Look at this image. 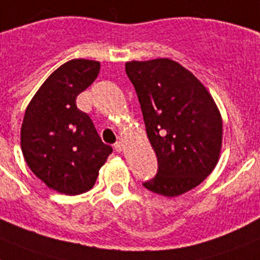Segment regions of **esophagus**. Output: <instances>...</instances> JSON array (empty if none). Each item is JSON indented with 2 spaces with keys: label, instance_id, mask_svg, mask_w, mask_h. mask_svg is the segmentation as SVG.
<instances>
[{
  "label": "esophagus",
  "instance_id": "1",
  "mask_svg": "<svg viewBox=\"0 0 260 260\" xmlns=\"http://www.w3.org/2000/svg\"><path fill=\"white\" fill-rule=\"evenodd\" d=\"M113 148H115V150H116V152H121V150L124 149V144L121 143V141H117V143H115Z\"/></svg>",
  "mask_w": 260,
  "mask_h": 260
}]
</instances>
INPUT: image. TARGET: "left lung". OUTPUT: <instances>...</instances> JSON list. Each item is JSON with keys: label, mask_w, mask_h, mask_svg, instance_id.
<instances>
[{"label": "left lung", "mask_w": 260, "mask_h": 260, "mask_svg": "<svg viewBox=\"0 0 260 260\" xmlns=\"http://www.w3.org/2000/svg\"><path fill=\"white\" fill-rule=\"evenodd\" d=\"M136 89L158 169L143 186L177 197L213 172L222 145V119L204 84L168 58L125 63Z\"/></svg>", "instance_id": "8db88e82"}]
</instances>
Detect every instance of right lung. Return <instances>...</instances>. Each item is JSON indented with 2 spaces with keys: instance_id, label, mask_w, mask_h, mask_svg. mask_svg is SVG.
I'll return each instance as SVG.
<instances>
[{
  "instance_id": "obj_1",
  "label": "right lung",
  "mask_w": 260,
  "mask_h": 260,
  "mask_svg": "<svg viewBox=\"0 0 260 260\" xmlns=\"http://www.w3.org/2000/svg\"><path fill=\"white\" fill-rule=\"evenodd\" d=\"M100 63L73 59L55 70L26 108L21 148L31 172L69 196L88 191L112 147L102 141L76 96L96 79Z\"/></svg>"
}]
</instances>
